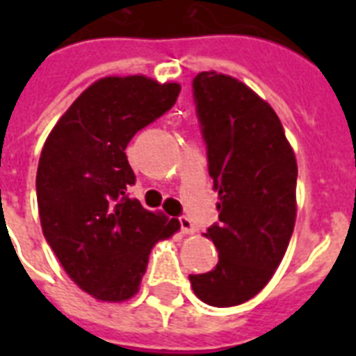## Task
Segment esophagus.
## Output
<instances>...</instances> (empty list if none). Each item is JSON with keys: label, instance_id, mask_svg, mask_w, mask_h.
<instances>
[{"label": "esophagus", "instance_id": "esophagus-1", "mask_svg": "<svg viewBox=\"0 0 356 356\" xmlns=\"http://www.w3.org/2000/svg\"><path fill=\"white\" fill-rule=\"evenodd\" d=\"M179 223H181V229H183L184 234H194L195 231H197L194 225V222H192L190 218H186V216L179 218Z\"/></svg>", "mask_w": 356, "mask_h": 356}]
</instances>
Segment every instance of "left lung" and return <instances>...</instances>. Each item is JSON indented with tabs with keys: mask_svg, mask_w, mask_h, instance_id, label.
<instances>
[{
	"mask_svg": "<svg viewBox=\"0 0 356 356\" xmlns=\"http://www.w3.org/2000/svg\"><path fill=\"white\" fill-rule=\"evenodd\" d=\"M218 218L203 236L214 242V270L190 275L192 290L212 307H236L270 282L293 233L298 162L268 102L214 70L194 79Z\"/></svg>",
	"mask_w": 356,
	"mask_h": 356,
	"instance_id": "1",
	"label": "left lung"
}]
</instances>
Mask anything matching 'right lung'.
I'll list each match as a JSON object with an SVG mask.
<instances>
[{
    "instance_id": "1",
    "label": "right lung",
    "mask_w": 356,
    "mask_h": 356,
    "mask_svg": "<svg viewBox=\"0 0 356 356\" xmlns=\"http://www.w3.org/2000/svg\"><path fill=\"white\" fill-rule=\"evenodd\" d=\"M179 83L108 75L58 118L42 147L36 200L42 233L68 277L94 299L122 303L138 293L153 245L177 220L127 197L134 173L125 147L170 111Z\"/></svg>"
}]
</instances>
